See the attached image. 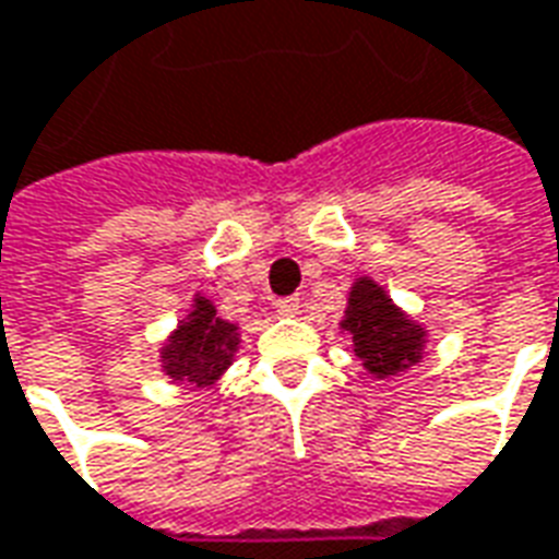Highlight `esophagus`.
<instances>
[{"mask_svg": "<svg viewBox=\"0 0 559 559\" xmlns=\"http://www.w3.org/2000/svg\"><path fill=\"white\" fill-rule=\"evenodd\" d=\"M299 308H302V305H299L296 296H287V299H278V302H275V311H278L281 317H296L299 314Z\"/></svg>", "mask_w": 559, "mask_h": 559, "instance_id": "1", "label": "esophagus"}]
</instances>
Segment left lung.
<instances>
[{
    "label": "left lung",
    "mask_w": 559,
    "mask_h": 559,
    "mask_svg": "<svg viewBox=\"0 0 559 559\" xmlns=\"http://www.w3.org/2000/svg\"><path fill=\"white\" fill-rule=\"evenodd\" d=\"M338 329L350 335L353 353L377 380L399 377L421 362L428 344V329L392 302L386 287L377 284L371 275L353 281Z\"/></svg>",
    "instance_id": "left-lung-1"
}]
</instances>
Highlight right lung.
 <instances>
[{"label": "right lung", "mask_w": 559, "mask_h": 559, "mask_svg": "<svg viewBox=\"0 0 559 559\" xmlns=\"http://www.w3.org/2000/svg\"><path fill=\"white\" fill-rule=\"evenodd\" d=\"M239 344H242L239 323L224 320L209 296L194 293L191 308L160 344V374L170 377L173 383L212 386L233 365Z\"/></svg>", "instance_id": "1"}]
</instances>
